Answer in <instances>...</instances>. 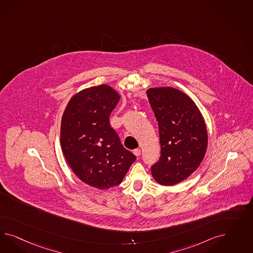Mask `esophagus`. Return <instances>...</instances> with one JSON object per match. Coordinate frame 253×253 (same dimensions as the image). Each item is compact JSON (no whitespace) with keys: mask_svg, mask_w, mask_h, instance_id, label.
Listing matches in <instances>:
<instances>
[{"mask_svg":"<svg viewBox=\"0 0 253 253\" xmlns=\"http://www.w3.org/2000/svg\"><path fill=\"white\" fill-rule=\"evenodd\" d=\"M133 154H134L136 157H140V155H141V150L136 148V149H134V150H133Z\"/></svg>","mask_w":253,"mask_h":253,"instance_id":"34e87169","label":"esophagus"}]
</instances>
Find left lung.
I'll list each match as a JSON object with an SVG mask.
<instances>
[{
	"label": "left lung",
	"instance_id": "left-lung-1",
	"mask_svg": "<svg viewBox=\"0 0 253 253\" xmlns=\"http://www.w3.org/2000/svg\"><path fill=\"white\" fill-rule=\"evenodd\" d=\"M146 94L159 123L161 143L152 176L160 184L173 185L192 174L205 156V122L193 100L177 89L150 88Z\"/></svg>",
	"mask_w": 253,
	"mask_h": 253
}]
</instances>
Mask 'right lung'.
Instances as JSON below:
<instances>
[{"label":"right lung","instance_id":"right-lung-1","mask_svg":"<svg viewBox=\"0 0 253 253\" xmlns=\"http://www.w3.org/2000/svg\"><path fill=\"white\" fill-rule=\"evenodd\" d=\"M119 100L108 85L91 87L70 99L62 117L60 142L66 160L83 182L99 189L121 184L136 160L109 123Z\"/></svg>","mask_w":253,"mask_h":253}]
</instances>
